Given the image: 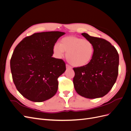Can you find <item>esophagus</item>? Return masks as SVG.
Masks as SVG:
<instances>
[{
	"label": "esophagus",
	"mask_w": 131,
	"mask_h": 131,
	"mask_svg": "<svg viewBox=\"0 0 131 131\" xmlns=\"http://www.w3.org/2000/svg\"><path fill=\"white\" fill-rule=\"evenodd\" d=\"M66 68L67 69H72V67L70 66L68 64H66Z\"/></svg>",
	"instance_id": "obj_1"
}]
</instances>
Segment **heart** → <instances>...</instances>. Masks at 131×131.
I'll return each instance as SVG.
<instances>
[{
	"mask_svg": "<svg viewBox=\"0 0 131 131\" xmlns=\"http://www.w3.org/2000/svg\"><path fill=\"white\" fill-rule=\"evenodd\" d=\"M53 50L57 58H62L66 52L67 61L75 67H82L92 60L94 47L93 43L88 39L68 36L63 38L59 44H55Z\"/></svg>",
	"mask_w": 131,
	"mask_h": 131,
	"instance_id": "1",
	"label": "heart"
}]
</instances>
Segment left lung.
<instances>
[{
	"mask_svg": "<svg viewBox=\"0 0 131 131\" xmlns=\"http://www.w3.org/2000/svg\"><path fill=\"white\" fill-rule=\"evenodd\" d=\"M81 34L93 43L94 52L88 64L73 68L74 88L79 95L87 98L102 97L116 81L119 56L115 47L105 39L85 33Z\"/></svg>",
	"mask_w": 131,
	"mask_h": 131,
	"instance_id": "8db88e82",
	"label": "left lung"
}]
</instances>
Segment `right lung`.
<instances>
[{
    "label": "right lung",
    "mask_w": 131,
    "mask_h": 131,
    "mask_svg": "<svg viewBox=\"0 0 131 131\" xmlns=\"http://www.w3.org/2000/svg\"><path fill=\"white\" fill-rule=\"evenodd\" d=\"M64 34L58 31L34 33L15 47L10 60L12 77L18 92L27 100L41 102L56 93L57 79L66 68L62 59L52 57L53 49Z\"/></svg>",
    "instance_id": "right-lung-1"
}]
</instances>
